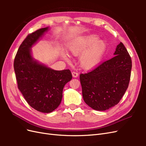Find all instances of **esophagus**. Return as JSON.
<instances>
[{
	"label": "esophagus",
	"instance_id": "34e87169",
	"mask_svg": "<svg viewBox=\"0 0 146 146\" xmlns=\"http://www.w3.org/2000/svg\"><path fill=\"white\" fill-rule=\"evenodd\" d=\"M72 77H73L74 78H76V77H77L78 76V73L76 72H74V71L72 72Z\"/></svg>",
	"mask_w": 146,
	"mask_h": 146
}]
</instances>
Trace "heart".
<instances>
[{"mask_svg": "<svg viewBox=\"0 0 146 146\" xmlns=\"http://www.w3.org/2000/svg\"><path fill=\"white\" fill-rule=\"evenodd\" d=\"M106 50V44L104 41L98 40L95 35H89L82 36L74 41L69 46L70 54L74 56L80 55V64L85 70H91L96 68L101 61ZM62 57L69 61V56L62 54Z\"/></svg>", "mask_w": 146, "mask_h": 146, "instance_id": "heart-1", "label": "heart"}]
</instances>
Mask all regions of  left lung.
I'll list each match as a JSON object with an SVG mask.
<instances>
[{
  "instance_id": "1",
  "label": "left lung",
  "mask_w": 146,
  "mask_h": 146,
  "mask_svg": "<svg viewBox=\"0 0 146 146\" xmlns=\"http://www.w3.org/2000/svg\"><path fill=\"white\" fill-rule=\"evenodd\" d=\"M114 55L91 72L80 75L83 100L97 111H105L117 105L129 86L131 60L121 42Z\"/></svg>"
}]
</instances>
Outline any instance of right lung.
I'll list each match as a JSON object with an SVG mask.
<instances>
[{"label":"right lung","instance_id":"1","mask_svg":"<svg viewBox=\"0 0 146 146\" xmlns=\"http://www.w3.org/2000/svg\"><path fill=\"white\" fill-rule=\"evenodd\" d=\"M48 29L42 28L29 35L14 61L19 90L31 107L45 113L52 112L60 105L63 88L72 78L70 70H54L33 57L31 48Z\"/></svg>","mask_w":146,"mask_h":146}]
</instances>
